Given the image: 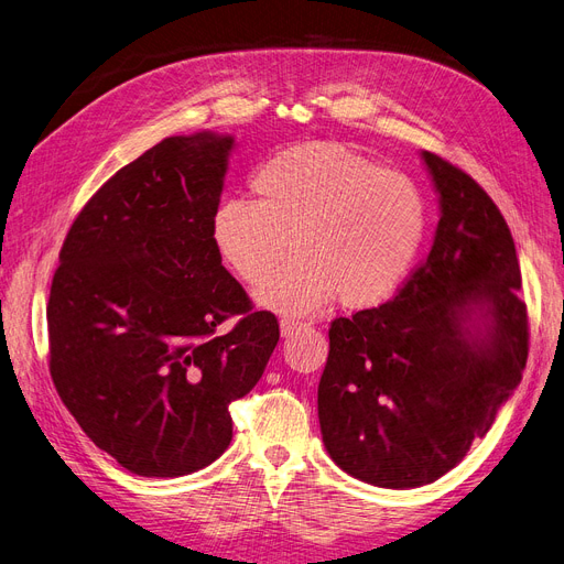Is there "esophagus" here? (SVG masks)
Segmentation results:
<instances>
[{
	"label": "esophagus",
	"mask_w": 564,
	"mask_h": 564,
	"mask_svg": "<svg viewBox=\"0 0 564 564\" xmlns=\"http://www.w3.org/2000/svg\"><path fill=\"white\" fill-rule=\"evenodd\" d=\"M300 327H302V323H300V321L285 318V321H281V335H283V337H290V335H293V332H297Z\"/></svg>",
	"instance_id": "esophagus-1"
}]
</instances>
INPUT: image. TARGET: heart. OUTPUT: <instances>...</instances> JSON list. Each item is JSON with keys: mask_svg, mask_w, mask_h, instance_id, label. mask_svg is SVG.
Instances as JSON below:
<instances>
[{"mask_svg": "<svg viewBox=\"0 0 564 564\" xmlns=\"http://www.w3.org/2000/svg\"><path fill=\"white\" fill-rule=\"evenodd\" d=\"M256 202L223 199L212 243L243 283H260L286 252L296 258L256 290L262 308L306 316L337 295L348 308L386 300L427 232V202L413 178L341 143L288 145L250 178Z\"/></svg>", "mask_w": 564, "mask_h": 564, "instance_id": "b5f03b06", "label": "heart"}]
</instances>
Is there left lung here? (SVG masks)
<instances>
[{"label":"left lung","mask_w":564,"mask_h":564,"mask_svg":"<svg viewBox=\"0 0 564 564\" xmlns=\"http://www.w3.org/2000/svg\"><path fill=\"white\" fill-rule=\"evenodd\" d=\"M423 160L442 208L430 253L392 300L332 321L318 383L332 460L400 490L436 481L486 436L530 348L505 216L460 166Z\"/></svg>","instance_id":"8db88e82"}]
</instances>
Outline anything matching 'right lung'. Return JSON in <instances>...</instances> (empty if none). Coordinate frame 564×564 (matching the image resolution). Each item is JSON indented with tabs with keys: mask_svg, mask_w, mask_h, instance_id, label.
<instances>
[{
	"mask_svg": "<svg viewBox=\"0 0 564 564\" xmlns=\"http://www.w3.org/2000/svg\"><path fill=\"white\" fill-rule=\"evenodd\" d=\"M232 145L214 132L162 139L99 187L59 250L51 379L95 446L137 476L220 457L229 404L279 344L276 316L253 311L212 243ZM229 317L240 321L223 333Z\"/></svg>",
	"mask_w": 564,
	"mask_h": 564,
	"instance_id": "1",
	"label": "right lung"
}]
</instances>
